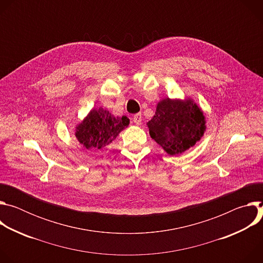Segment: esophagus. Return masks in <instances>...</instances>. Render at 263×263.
<instances>
[{"label": "esophagus", "mask_w": 263, "mask_h": 263, "mask_svg": "<svg viewBox=\"0 0 263 263\" xmlns=\"http://www.w3.org/2000/svg\"><path fill=\"white\" fill-rule=\"evenodd\" d=\"M133 122L137 125V126H139V125H141V122H142V117H141V114H137V115H135L134 117H133Z\"/></svg>", "instance_id": "34e87169"}]
</instances>
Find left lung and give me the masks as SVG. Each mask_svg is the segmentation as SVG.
Listing matches in <instances>:
<instances>
[{"label": "left lung", "instance_id": "8db88e82", "mask_svg": "<svg viewBox=\"0 0 263 263\" xmlns=\"http://www.w3.org/2000/svg\"><path fill=\"white\" fill-rule=\"evenodd\" d=\"M201 108L192 100L166 98L157 104L155 116L146 123L151 137L170 155L194 146L206 130Z\"/></svg>", "mask_w": 263, "mask_h": 263}]
</instances>
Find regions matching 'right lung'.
Wrapping results in <instances>:
<instances>
[{"label": "right lung", "instance_id": "1", "mask_svg": "<svg viewBox=\"0 0 263 263\" xmlns=\"http://www.w3.org/2000/svg\"><path fill=\"white\" fill-rule=\"evenodd\" d=\"M129 123L127 117L116 118L108 110L100 107L92 109L76 127L74 135L85 148L101 149L114 141Z\"/></svg>", "mask_w": 263, "mask_h": 263}]
</instances>
